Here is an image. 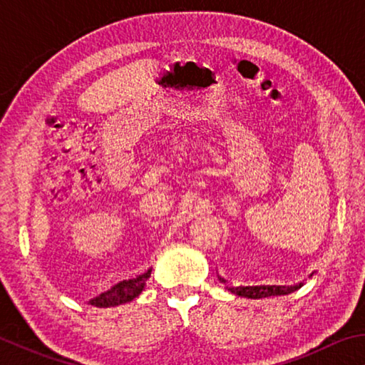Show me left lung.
<instances>
[{
    "mask_svg": "<svg viewBox=\"0 0 365 365\" xmlns=\"http://www.w3.org/2000/svg\"><path fill=\"white\" fill-rule=\"evenodd\" d=\"M314 274H317V270H312L309 274L307 279H312ZM219 277V280L222 283H225V288L230 289L232 293L242 296V298H250V299H261V298H270V296H285L289 293H294L296 289H299L301 287H304L306 280L294 283V285H240V287H233L225 280L224 277Z\"/></svg>",
    "mask_w": 365,
    "mask_h": 365,
    "instance_id": "obj_1",
    "label": "left lung"
}]
</instances>
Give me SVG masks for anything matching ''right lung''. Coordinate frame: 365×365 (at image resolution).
<instances>
[{"instance_id": "add662e5", "label": "right lung", "mask_w": 365, "mask_h": 365, "mask_svg": "<svg viewBox=\"0 0 365 365\" xmlns=\"http://www.w3.org/2000/svg\"><path fill=\"white\" fill-rule=\"evenodd\" d=\"M151 270L153 269H148L143 274L133 277L130 280H123L120 283H117L115 287L108 289L106 293H101L100 296L91 299L90 304L95 307H115L133 301L145 289L146 282L151 277Z\"/></svg>"}]
</instances>
